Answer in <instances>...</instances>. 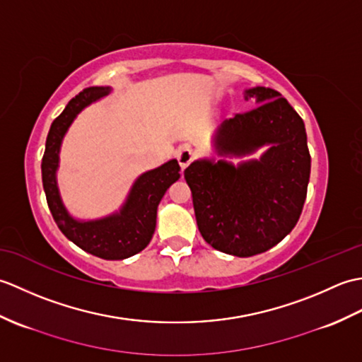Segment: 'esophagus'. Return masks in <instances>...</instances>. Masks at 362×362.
<instances>
[{
    "mask_svg": "<svg viewBox=\"0 0 362 362\" xmlns=\"http://www.w3.org/2000/svg\"><path fill=\"white\" fill-rule=\"evenodd\" d=\"M177 160H179V165L182 169H185L191 161L194 160V152L193 149L187 148V146H183L179 151H177Z\"/></svg>",
    "mask_w": 362,
    "mask_h": 362,
    "instance_id": "34e87169",
    "label": "esophagus"
}]
</instances>
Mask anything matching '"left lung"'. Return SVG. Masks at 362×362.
<instances>
[{
    "mask_svg": "<svg viewBox=\"0 0 362 362\" xmlns=\"http://www.w3.org/2000/svg\"><path fill=\"white\" fill-rule=\"evenodd\" d=\"M258 107L222 122L219 156H245L264 144L259 160L235 168L219 160H197L185 169L199 232L211 247L253 257L279 244L302 214L311 156L303 119L279 91L245 90Z\"/></svg>",
    "mask_w": 362,
    "mask_h": 362,
    "instance_id": "1",
    "label": "left lung"
}]
</instances>
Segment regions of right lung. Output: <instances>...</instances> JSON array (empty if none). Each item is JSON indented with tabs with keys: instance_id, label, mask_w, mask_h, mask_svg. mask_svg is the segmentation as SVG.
<instances>
[{
	"instance_id": "obj_1",
	"label": "right lung",
	"mask_w": 362,
	"mask_h": 362,
	"mask_svg": "<svg viewBox=\"0 0 362 362\" xmlns=\"http://www.w3.org/2000/svg\"><path fill=\"white\" fill-rule=\"evenodd\" d=\"M105 95H109V88L104 87L82 90L52 121L42 158V180L52 218L68 240L103 259H124L141 252L152 240L157 222V206L166 189L180 179V166L177 160H171L138 177L126 204L117 214L88 222L73 219L60 201L56 183L60 143L76 115Z\"/></svg>"
}]
</instances>
